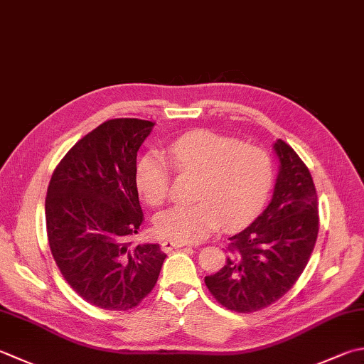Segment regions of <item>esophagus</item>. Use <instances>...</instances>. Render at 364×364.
Masks as SVG:
<instances>
[{
  "label": "esophagus",
  "instance_id": "1",
  "mask_svg": "<svg viewBox=\"0 0 364 364\" xmlns=\"http://www.w3.org/2000/svg\"><path fill=\"white\" fill-rule=\"evenodd\" d=\"M184 243H180V241H175V240H164L161 243V247L164 252H170L173 251V249H178V247H183Z\"/></svg>",
  "mask_w": 364,
  "mask_h": 364
}]
</instances>
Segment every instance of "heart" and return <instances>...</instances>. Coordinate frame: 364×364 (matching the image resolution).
Wrapping results in <instances>:
<instances>
[{
  "instance_id": "obj_1",
  "label": "heart",
  "mask_w": 364,
  "mask_h": 364,
  "mask_svg": "<svg viewBox=\"0 0 364 364\" xmlns=\"http://www.w3.org/2000/svg\"><path fill=\"white\" fill-rule=\"evenodd\" d=\"M167 159L180 173L198 175L196 203L173 206L156 218V232L180 243H197L220 227L233 230L259 215L274 180L273 161L265 149L206 129L191 131L168 144ZM149 151L135 166V186L145 202L167 200L170 166Z\"/></svg>"
}]
</instances>
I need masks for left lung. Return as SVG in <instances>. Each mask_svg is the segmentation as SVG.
I'll list each match as a JSON object with an SVG mask.
<instances>
[{"label":"left lung","instance_id":"left-lung-1","mask_svg":"<svg viewBox=\"0 0 364 364\" xmlns=\"http://www.w3.org/2000/svg\"><path fill=\"white\" fill-rule=\"evenodd\" d=\"M274 194L267 210L230 237L229 257L205 284L219 304L235 312L268 308L294 287L314 251L318 233L317 192L309 168L284 140Z\"/></svg>","mask_w":364,"mask_h":364}]
</instances>
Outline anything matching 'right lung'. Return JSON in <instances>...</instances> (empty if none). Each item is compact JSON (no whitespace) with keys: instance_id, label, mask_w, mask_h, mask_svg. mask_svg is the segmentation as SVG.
Here are the masks:
<instances>
[{"instance_id":"right-lung-1","label":"right lung","mask_w":364,"mask_h":364,"mask_svg":"<svg viewBox=\"0 0 364 364\" xmlns=\"http://www.w3.org/2000/svg\"><path fill=\"white\" fill-rule=\"evenodd\" d=\"M153 126L105 121L69 149L48 183L46 225L56 267L75 294L101 309L139 306L167 257L159 245L129 241L144 223L135 164Z\"/></svg>"}]
</instances>
